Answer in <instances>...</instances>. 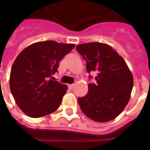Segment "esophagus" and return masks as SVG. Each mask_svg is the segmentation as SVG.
<instances>
[{
	"instance_id": "obj_1",
	"label": "esophagus",
	"mask_w": 150,
	"mask_h": 150,
	"mask_svg": "<svg viewBox=\"0 0 150 150\" xmlns=\"http://www.w3.org/2000/svg\"><path fill=\"white\" fill-rule=\"evenodd\" d=\"M74 87H75V84H69L68 85V88L70 89V90H72V89L74 88Z\"/></svg>"
}]
</instances>
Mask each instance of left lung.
I'll return each mask as SVG.
<instances>
[{"instance_id":"1","label":"left lung","mask_w":150,"mask_h":150,"mask_svg":"<svg viewBox=\"0 0 150 150\" xmlns=\"http://www.w3.org/2000/svg\"><path fill=\"white\" fill-rule=\"evenodd\" d=\"M89 73L97 71L96 83L88 84V94L78 99L81 110L90 119L108 122L121 113L131 96L133 77L116 50L106 43L88 42L76 46Z\"/></svg>"}]
</instances>
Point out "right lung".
I'll return each instance as SVG.
<instances>
[{
    "instance_id": "1",
    "label": "right lung",
    "mask_w": 150,
    "mask_h": 150,
    "mask_svg": "<svg viewBox=\"0 0 150 150\" xmlns=\"http://www.w3.org/2000/svg\"><path fill=\"white\" fill-rule=\"evenodd\" d=\"M74 44L44 41L25 48L12 66L9 87L15 102L27 116L38 118L55 112L67 86L50 79Z\"/></svg>"
}]
</instances>
